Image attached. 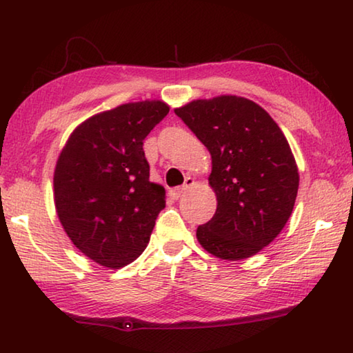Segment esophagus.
<instances>
[{"label": "esophagus", "instance_id": "esophagus-1", "mask_svg": "<svg viewBox=\"0 0 353 353\" xmlns=\"http://www.w3.org/2000/svg\"><path fill=\"white\" fill-rule=\"evenodd\" d=\"M193 183H194V179L187 177V179H185V183L181 185V187H176V188H171L170 190V196H171L172 199H179Z\"/></svg>", "mask_w": 353, "mask_h": 353}]
</instances>
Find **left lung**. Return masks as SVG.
Wrapping results in <instances>:
<instances>
[{"instance_id":"obj_1","label":"left lung","mask_w":353,"mask_h":353,"mask_svg":"<svg viewBox=\"0 0 353 353\" xmlns=\"http://www.w3.org/2000/svg\"><path fill=\"white\" fill-rule=\"evenodd\" d=\"M174 112L212 155L208 183L218 207L196 230L198 241L223 260L252 256L294 207L299 172L288 141L270 113L241 97L196 99Z\"/></svg>"}]
</instances>
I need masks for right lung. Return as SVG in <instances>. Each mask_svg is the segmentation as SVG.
<instances>
[{
	"label": "right lung",
	"mask_w": 353,
	"mask_h": 353,
	"mask_svg": "<svg viewBox=\"0 0 353 353\" xmlns=\"http://www.w3.org/2000/svg\"><path fill=\"white\" fill-rule=\"evenodd\" d=\"M162 101L98 113L70 135L57 159V216L74 246L101 266L119 270L146 249L165 188L149 181L143 140L168 115Z\"/></svg>",
	"instance_id": "obj_1"
}]
</instances>
